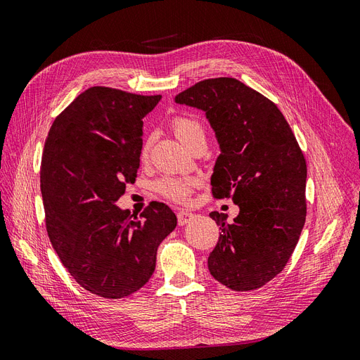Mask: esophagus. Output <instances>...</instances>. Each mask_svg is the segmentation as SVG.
<instances>
[{"label":"esophagus","instance_id":"esophagus-1","mask_svg":"<svg viewBox=\"0 0 360 360\" xmlns=\"http://www.w3.org/2000/svg\"><path fill=\"white\" fill-rule=\"evenodd\" d=\"M195 217L193 213L188 212V210H181L177 213V221H179V225H186L189 224L192 219Z\"/></svg>","mask_w":360,"mask_h":360}]
</instances>
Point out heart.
Instances as JSON below:
<instances>
[{"label": "heart", "instance_id": "heart-1", "mask_svg": "<svg viewBox=\"0 0 360 360\" xmlns=\"http://www.w3.org/2000/svg\"><path fill=\"white\" fill-rule=\"evenodd\" d=\"M172 130L176 136L181 141V143L189 147L193 139L198 136H204L202 126L191 117H176L171 122ZM148 155V143L143 147V158H147ZM195 186V180L192 179H179V177H163L156 183V189L163 197L172 200L176 202H186L192 188Z\"/></svg>", "mask_w": 360, "mask_h": 360}]
</instances>
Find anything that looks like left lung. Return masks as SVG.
I'll return each mask as SVG.
<instances>
[{"instance_id": "1", "label": "left lung", "mask_w": 360, "mask_h": 360, "mask_svg": "<svg viewBox=\"0 0 360 360\" xmlns=\"http://www.w3.org/2000/svg\"><path fill=\"white\" fill-rule=\"evenodd\" d=\"M176 103L205 112L221 148L213 197L240 209L233 222L210 213L221 226L210 274L234 291L263 287L288 263L307 219V162L296 136L274 102L234 78L201 81Z\"/></svg>"}]
</instances>
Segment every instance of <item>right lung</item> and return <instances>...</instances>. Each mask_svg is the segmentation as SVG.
I'll use <instances>...</instances> for the list:
<instances>
[{
	"mask_svg": "<svg viewBox=\"0 0 360 360\" xmlns=\"http://www.w3.org/2000/svg\"><path fill=\"white\" fill-rule=\"evenodd\" d=\"M160 99L91 86L56 118L45 143L40 189L49 240L73 279L105 299L147 284L159 245L177 225L163 202H151L141 219L115 205L135 181L143 118Z\"/></svg>",
	"mask_w": 360,
	"mask_h": 360,
	"instance_id": "add662e5",
	"label": "right lung"
}]
</instances>
